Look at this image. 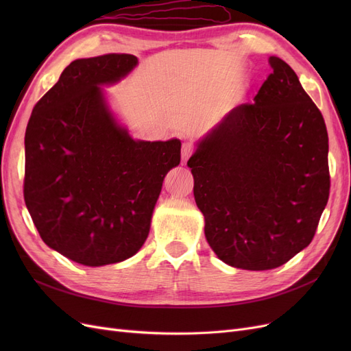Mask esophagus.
Instances as JSON below:
<instances>
[{"instance_id":"34e87169","label":"esophagus","mask_w":351,"mask_h":351,"mask_svg":"<svg viewBox=\"0 0 351 351\" xmlns=\"http://www.w3.org/2000/svg\"><path fill=\"white\" fill-rule=\"evenodd\" d=\"M195 149H196V146L192 143V142H186V143H183V147H182V158H183V161L186 162L187 159L193 155V152H195Z\"/></svg>"}]
</instances>
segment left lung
I'll return each instance as SVG.
<instances>
[{
	"label": "left lung",
	"instance_id": "8db88e82",
	"mask_svg": "<svg viewBox=\"0 0 351 351\" xmlns=\"http://www.w3.org/2000/svg\"><path fill=\"white\" fill-rule=\"evenodd\" d=\"M272 73L189 159L205 236L230 267L278 268L311 244L329 196L324 117L294 70Z\"/></svg>",
	"mask_w": 351,
	"mask_h": 351
}]
</instances>
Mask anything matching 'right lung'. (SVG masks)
Listing matches in <instances>:
<instances>
[{
	"instance_id": "add662e5",
	"label": "right lung",
	"mask_w": 351,
	"mask_h": 351,
	"mask_svg": "<svg viewBox=\"0 0 351 351\" xmlns=\"http://www.w3.org/2000/svg\"><path fill=\"white\" fill-rule=\"evenodd\" d=\"M137 64L132 54L73 61L42 97L25 134L23 195L47 246L86 267L132 258L149 234L164 177L182 143L134 141L101 84Z\"/></svg>"
}]
</instances>
